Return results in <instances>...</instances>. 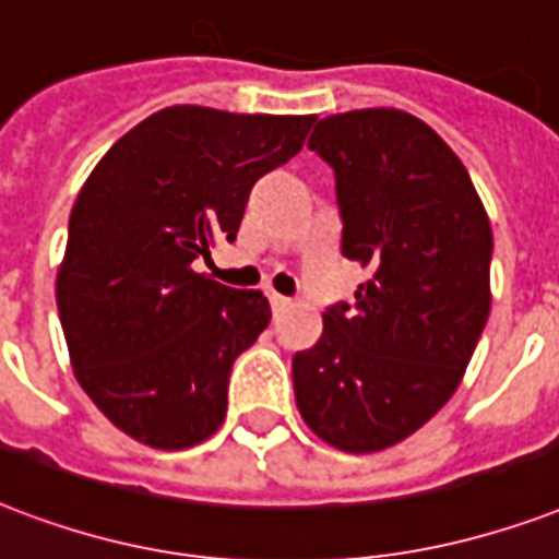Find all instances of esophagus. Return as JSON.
<instances>
[{
    "label": "esophagus",
    "instance_id": "obj_1",
    "mask_svg": "<svg viewBox=\"0 0 559 559\" xmlns=\"http://www.w3.org/2000/svg\"><path fill=\"white\" fill-rule=\"evenodd\" d=\"M270 305H272V313H281L284 308H289V298L278 296V293H270Z\"/></svg>",
    "mask_w": 559,
    "mask_h": 559
}]
</instances>
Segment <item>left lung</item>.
Segmentation results:
<instances>
[{"instance_id":"8db88e82","label":"left lung","mask_w":559,"mask_h":559,"mask_svg":"<svg viewBox=\"0 0 559 559\" xmlns=\"http://www.w3.org/2000/svg\"><path fill=\"white\" fill-rule=\"evenodd\" d=\"M308 148L334 169L340 249L369 281L293 357L296 404L334 449L369 454L457 390L489 317L492 228L466 166L404 110L319 119Z\"/></svg>"}]
</instances>
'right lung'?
Instances as JSON below:
<instances>
[{
    "label": "right lung",
    "instance_id": "right-lung-1",
    "mask_svg": "<svg viewBox=\"0 0 559 559\" xmlns=\"http://www.w3.org/2000/svg\"><path fill=\"white\" fill-rule=\"evenodd\" d=\"M313 122L164 108L81 187L58 317L84 393L128 437L176 451L223 425L234 360L272 313L261 289L225 287L195 263L237 240L251 187L298 155Z\"/></svg>",
    "mask_w": 559,
    "mask_h": 559
}]
</instances>
